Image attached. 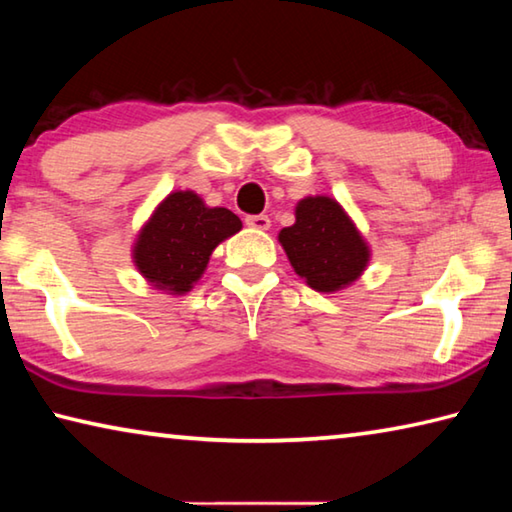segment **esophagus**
<instances>
[{
	"mask_svg": "<svg viewBox=\"0 0 512 512\" xmlns=\"http://www.w3.org/2000/svg\"><path fill=\"white\" fill-rule=\"evenodd\" d=\"M246 225L255 230H268L271 228V219H268L266 214H253V216H246Z\"/></svg>",
	"mask_w": 512,
	"mask_h": 512,
	"instance_id": "esophagus-1",
	"label": "esophagus"
}]
</instances>
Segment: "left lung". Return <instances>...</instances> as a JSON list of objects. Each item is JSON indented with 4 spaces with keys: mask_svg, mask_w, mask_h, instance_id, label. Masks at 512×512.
<instances>
[{
    "mask_svg": "<svg viewBox=\"0 0 512 512\" xmlns=\"http://www.w3.org/2000/svg\"><path fill=\"white\" fill-rule=\"evenodd\" d=\"M291 266L316 291H339L357 280L368 264L366 241L327 196H309L296 207V223L280 232Z\"/></svg>",
    "mask_w": 512,
    "mask_h": 512,
    "instance_id": "left-lung-1",
    "label": "left lung"
}]
</instances>
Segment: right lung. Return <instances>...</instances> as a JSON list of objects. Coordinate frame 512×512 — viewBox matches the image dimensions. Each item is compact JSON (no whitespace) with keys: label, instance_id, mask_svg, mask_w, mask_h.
Instances as JSON below:
<instances>
[{"label":"right lung","instance_id":"1","mask_svg":"<svg viewBox=\"0 0 512 512\" xmlns=\"http://www.w3.org/2000/svg\"><path fill=\"white\" fill-rule=\"evenodd\" d=\"M239 230V216L225 207H207L194 192H173L137 237L135 264L155 287L180 296L203 275L212 250Z\"/></svg>","mask_w":512,"mask_h":512}]
</instances>
